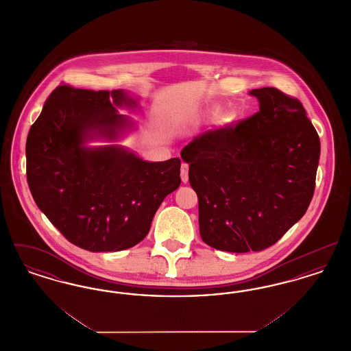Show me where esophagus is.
<instances>
[{"label":"esophagus","mask_w":351,"mask_h":351,"mask_svg":"<svg viewBox=\"0 0 351 351\" xmlns=\"http://www.w3.org/2000/svg\"><path fill=\"white\" fill-rule=\"evenodd\" d=\"M188 169H189V166L186 163H183L180 168V176H182L183 183H188Z\"/></svg>","instance_id":"34e87169"}]
</instances>
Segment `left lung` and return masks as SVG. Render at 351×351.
Here are the masks:
<instances>
[{
  "label": "left lung",
  "mask_w": 351,
  "mask_h": 351,
  "mask_svg": "<svg viewBox=\"0 0 351 351\" xmlns=\"http://www.w3.org/2000/svg\"><path fill=\"white\" fill-rule=\"evenodd\" d=\"M249 93L258 113L182 150L201 238L229 252L265 250L305 215L319 160V138L300 101L268 86Z\"/></svg>",
  "instance_id": "8db88e82"
}]
</instances>
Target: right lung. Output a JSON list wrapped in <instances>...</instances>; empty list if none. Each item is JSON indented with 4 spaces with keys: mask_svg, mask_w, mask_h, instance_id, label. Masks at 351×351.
Returning <instances> with one entry per match:
<instances>
[{
    "mask_svg": "<svg viewBox=\"0 0 351 351\" xmlns=\"http://www.w3.org/2000/svg\"><path fill=\"white\" fill-rule=\"evenodd\" d=\"M117 108L134 110L126 90L58 86L30 128L26 175L38 208L68 241L93 252L139 243L165 197L179 188L180 159L147 162L119 145L135 128Z\"/></svg>",
    "mask_w": 351,
    "mask_h": 351,
    "instance_id": "right-lung-1",
    "label": "right lung"
}]
</instances>
